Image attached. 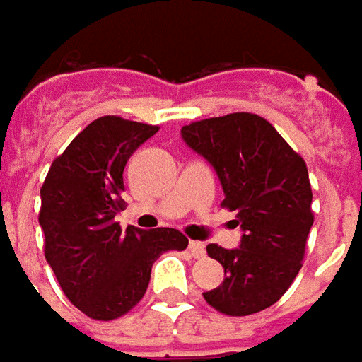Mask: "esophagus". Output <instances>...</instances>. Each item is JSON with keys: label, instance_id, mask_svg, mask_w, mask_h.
Segmentation results:
<instances>
[{"label": "esophagus", "instance_id": "1", "mask_svg": "<svg viewBox=\"0 0 362 362\" xmlns=\"http://www.w3.org/2000/svg\"><path fill=\"white\" fill-rule=\"evenodd\" d=\"M189 251H191V255L197 259H202L206 255V247H204V243L202 242H189Z\"/></svg>", "mask_w": 362, "mask_h": 362}]
</instances>
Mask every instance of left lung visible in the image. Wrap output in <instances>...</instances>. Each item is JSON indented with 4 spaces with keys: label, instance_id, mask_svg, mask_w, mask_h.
I'll return each mask as SVG.
<instances>
[{
    "label": "left lung",
    "instance_id": "obj_1",
    "mask_svg": "<svg viewBox=\"0 0 362 362\" xmlns=\"http://www.w3.org/2000/svg\"><path fill=\"white\" fill-rule=\"evenodd\" d=\"M181 138L216 171L222 206L238 212L240 247L209 243L224 281L202 296L228 316L273 306L298 275L314 224L306 163L273 124L251 112L204 119L181 128Z\"/></svg>",
    "mask_w": 362,
    "mask_h": 362
}]
</instances>
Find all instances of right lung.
Returning a JSON list of instances; mask_svg holds the SVG:
<instances>
[{
  "mask_svg": "<svg viewBox=\"0 0 362 362\" xmlns=\"http://www.w3.org/2000/svg\"><path fill=\"white\" fill-rule=\"evenodd\" d=\"M158 127L101 117L56 158L40 189L38 224L48 265L71 304L93 320H115L146 294L152 265L163 251L185 250L189 240L173 228L122 234L124 165Z\"/></svg>",
  "mask_w": 362,
  "mask_h": 362,
  "instance_id": "1",
  "label": "right lung"
}]
</instances>
